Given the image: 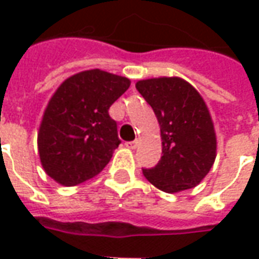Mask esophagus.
Instances as JSON below:
<instances>
[{
  "label": "esophagus",
  "mask_w": 259,
  "mask_h": 259,
  "mask_svg": "<svg viewBox=\"0 0 259 259\" xmlns=\"http://www.w3.org/2000/svg\"><path fill=\"white\" fill-rule=\"evenodd\" d=\"M124 146H126L127 148H132V150H133V148H136L137 146H139V140H133V142L124 143Z\"/></svg>",
  "instance_id": "34e87169"
}]
</instances>
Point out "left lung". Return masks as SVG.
I'll return each mask as SVG.
<instances>
[{
  "mask_svg": "<svg viewBox=\"0 0 259 259\" xmlns=\"http://www.w3.org/2000/svg\"><path fill=\"white\" fill-rule=\"evenodd\" d=\"M136 88L153 108L162 140L161 160L143 168V175L168 193L196 186L216 158V135L205 101L178 77L143 79Z\"/></svg>",
  "mask_w": 259,
  "mask_h": 259,
  "instance_id": "1",
  "label": "left lung"
}]
</instances>
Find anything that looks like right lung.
Listing matches in <instances>:
<instances>
[{
  "mask_svg": "<svg viewBox=\"0 0 259 259\" xmlns=\"http://www.w3.org/2000/svg\"><path fill=\"white\" fill-rule=\"evenodd\" d=\"M130 81L102 70H88L67 78L43 115L37 146L49 177L74 186L98 175L120 144L109 108Z\"/></svg>",
  "mask_w": 259,
  "mask_h": 259,
  "instance_id": "1",
  "label": "right lung"
}]
</instances>
